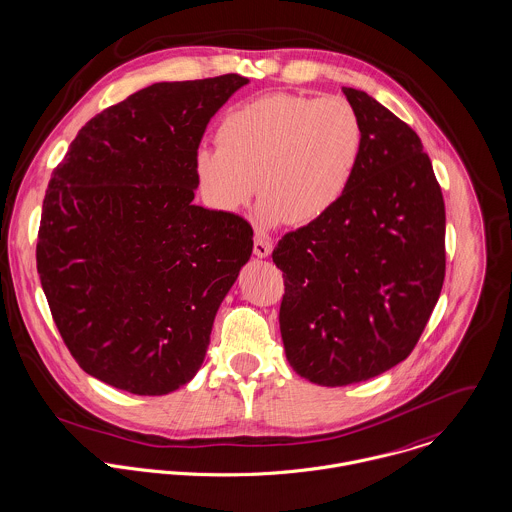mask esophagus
<instances>
[{
  "label": "esophagus",
  "mask_w": 512,
  "mask_h": 512,
  "mask_svg": "<svg viewBox=\"0 0 512 512\" xmlns=\"http://www.w3.org/2000/svg\"><path fill=\"white\" fill-rule=\"evenodd\" d=\"M271 251H273L271 239L265 237V235H261V233H257V235H255V243H253V253L263 259V257H269Z\"/></svg>",
  "instance_id": "esophagus-1"
}]
</instances>
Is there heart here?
Listing matches in <instances>:
<instances>
[{
	"mask_svg": "<svg viewBox=\"0 0 512 512\" xmlns=\"http://www.w3.org/2000/svg\"><path fill=\"white\" fill-rule=\"evenodd\" d=\"M215 140L217 148H198L194 160L207 204L237 211L259 190L263 227L305 225L344 196L360 158L362 126L342 97L269 93L229 110Z\"/></svg>",
	"mask_w": 512,
	"mask_h": 512,
	"instance_id": "1",
	"label": "heart"
}]
</instances>
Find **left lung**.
Segmentation results:
<instances>
[{
	"mask_svg": "<svg viewBox=\"0 0 512 512\" xmlns=\"http://www.w3.org/2000/svg\"><path fill=\"white\" fill-rule=\"evenodd\" d=\"M342 91L362 126L354 176L338 204L273 251L287 360L328 388L406 360L445 279V204L419 136L364 91Z\"/></svg>",
	"mask_w": 512,
	"mask_h": 512,
	"instance_id": "obj_1",
	"label": "left lung"
}]
</instances>
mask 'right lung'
<instances>
[{"mask_svg":"<svg viewBox=\"0 0 512 512\" xmlns=\"http://www.w3.org/2000/svg\"><path fill=\"white\" fill-rule=\"evenodd\" d=\"M247 83L229 73L150 85L91 118L53 170L37 273L69 352L112 388L186 386L251 257L243 217L194 204L205 126Z\"/></svg>","mask_w":512,"mask_h":512,"instance_id":"add662e5","label":"right lung"}]
</instances>
